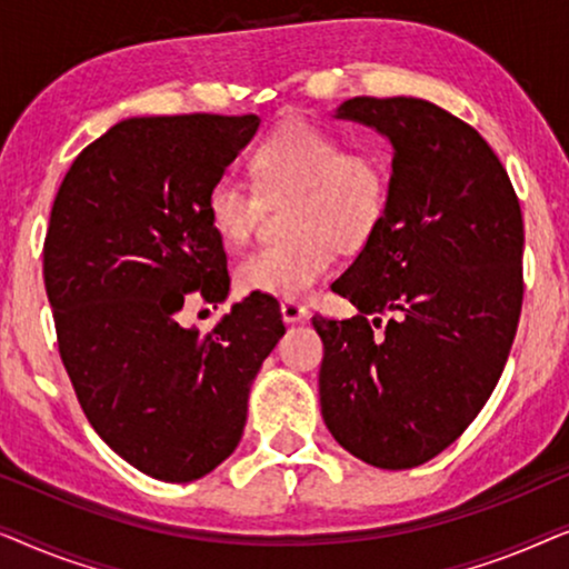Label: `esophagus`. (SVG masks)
Returning <instances> with one entry per match:
<instances>
[{
  "label": "esophagus",
  "instance_id": "obj_1",
  "mask_svg": "<svg viewBox=\"0 0 569 569\" xmlns=\"http://www.w3.org/2000/svg\"><path fill=\"white\" fill-rule=\"evenodd\" d=\"M282 318H284V323H298V321H302V318L308 316V308L302 306V302H298V300H284L282 302Z\"/></svg>",
  "mask_w": 569,
  "mask_h": 569
}]
</instances>
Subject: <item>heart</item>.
Listing matches in <instances>:
<instances>
[{"label":"heart","instance_id":"heart-1","mask_svg":"<svg viewBox=\"0 0 569 569\" xmlns=\"http://www.w3.org/2000/svg\"><path fill=\"white\" fill-rule=\"evenodd\" d=\"M253 183L224 173L207 189L204 212L228 246L251 238L267 201L295 197L292 238L248 251L236 267L243 292L298 300L329 274L337 248L357 251L376 236L391 201V173L376 152L347 150L345 139L306 119H287L256 144Z\"/></svg>","mask_w":569,"mask_h":569}]
</instances>
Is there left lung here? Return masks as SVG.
I'll return each instance as SVG.
<instances>
[{
	"mask_svg": "<svg viewBox=\"0 0 569 569\" xmlns=\"http://www.w3.org/2000/svg\"><path fill=\"white\" fill-rule=\"evenodd\" d=\"M337 116L391 139L393 173L383 224L331 284L357 316H313L321 415L360 461L415 469L461 438L502 376L523 306V214L500 158L453 113L360 96Z\"/></svg>",
	"mask_w": 569,
	"mask_h": 569,
	"instance_id": "obj_1",
	"label": "left lung"
}]
</instances>
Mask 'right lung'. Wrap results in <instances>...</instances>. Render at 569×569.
<instances>
[{
	"instance_id": "right-lung-1",
	"label": "right lung",
	"mask_w": 569,
	"mask_h": 569,
	"mask_svg": "<svg viewBox=\"0 0 569 569\" xmlns=\"http://www.w3.org/2000/svg\"><path fill=\"white\" fill-rule=\"evenodd\" d=\"M259 116H144L116 123L67 170L43 240V282L77 401L108 448L147 477L193 481L240 442L248 391L284 333L251 292L209 333L183 302L228 298L209 183Z\"/></svg>"
}]
</instances>
